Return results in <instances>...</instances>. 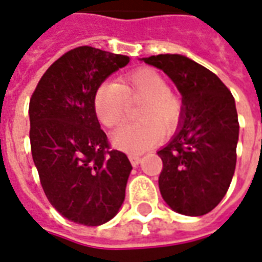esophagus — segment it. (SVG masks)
I'll use <instances>...</instances> for the list:
<instances>
[{"instance_id": "obj_1", "label": "esophagus", "mask_w": 262, "mask_h": 262, "mask_svg": "<svg viewBox=\"0 0 262 262\" xmlns=\"http://www.w3.org/2000/svg\"><path fill=\"white\" fill-rule=\"evenodd\" d=\"M129 160H130V164L133 166H137L139 165V162H140V156H137V154H130L129 156Z\"/></svg>"}]
</instances>
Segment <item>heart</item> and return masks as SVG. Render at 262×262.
Listing matches in <instances>:
<instances>
[{
  "label": "heart",
  "mask_w": 262,
  "mask_h": 262,
  "mask_svg": "<svg viewBox=\"0 0 262 262\" xmlns=\"http://www.w3.org/2000/svg\"><path fill=\"white\" fill-rule=\"evenodd\" d=\"M143 98L135 123H126L111 136L112 144L126 152L139 154L157 144L164 130L179 123L183 104L168 86V80L152 68H140L126 73L121 84L101 83L94 94V111L105 127H115L125 119L129 101Z\"/></svg>",
  "instance_id": "1"
}]
</instances>
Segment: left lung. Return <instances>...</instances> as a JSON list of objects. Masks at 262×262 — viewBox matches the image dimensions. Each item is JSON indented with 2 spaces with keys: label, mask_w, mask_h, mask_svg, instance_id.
<instances>
[{
  "label": "left lung",
  "mask_w": 262,
  "mask_h": 262,
  "mask_svg": "<svg viewBox=\"0 0 262 262\" xmlns=\"http://www.w3.org/2000/svg\"><path fill=\"white\" fill-rule=\"evenodd\" d=\"M162 69L182 94V122L157 154L162 160L158 185L176 212L208 214L229 189L236 168L239 121L234 98L215 73L178 54L143 58Z\"/></svg>",
  "instance_id": "left-lung-1"
}]
</instances>
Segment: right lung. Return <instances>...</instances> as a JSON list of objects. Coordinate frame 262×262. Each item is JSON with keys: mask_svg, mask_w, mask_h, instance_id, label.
Listing matches in <instances>:
<instances>
[{"mask_svg": "<svg viewBox=\"0 0 262 262\" xmlns=\"http://www.w3.org/2000/svg\"><path fill=\"white\" fill-rule=\"evenodd\" d=\"M127 63L126 55L73 48L48 68L30 98V147L42 190L62 216L76 224H105L125 200L130 161L111 150L94 94Z\"/></svg>", "mask_w": 262, "mask_h": 262, "instance_id": "obj_1", "label": "right lung"}]
</instances>
